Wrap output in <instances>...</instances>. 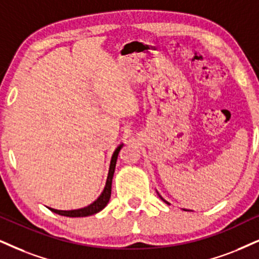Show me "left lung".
Listing matches in <instances>:
<instances>
[{
	"label": "left lung",
	"mask_w": 259,
	"mask_h": 259,
	"mask_svg": "<svg viewBox=\"0 0 259 259\" xmlns=\"http://www.w3.org/2000/svg\"><path fill=\"white\" fill-rule=\"evenodd\" d=\"M160 198H161V199H162V201H163V202H165V203H167V204H169V203H168L167 201H165V199H163V198L161 197V196H160ZM184 210H185V209H184Z\"/></svg>",
	"instance_id": "left-lung-1"
}]
</instances>
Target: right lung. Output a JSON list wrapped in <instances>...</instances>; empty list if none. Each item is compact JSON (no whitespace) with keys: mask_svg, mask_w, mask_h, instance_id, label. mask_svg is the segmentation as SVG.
<instances>
[{"mask_svg":"<svg viewBox=\"0 0 259 259\" xmlns=\"http://www.w3.org/2000/svg\"><path fill=\"white\" fill-rule=\"evenodd\" d=\"M123 147L122 145H119L117 147L116 150H114L112 158H111V163H110V169H109V176H107V181H106V185L104 188L101 195L98 197L96 201H94L92 204L87 205V207L81 208V209H75V210H57V209H52L49 208L51 211L56 212L58 215H63V217H69V218H83V217H90V215H94L97 212H99L100 210H103L104 208L106 207V204L110 201L111 197V185H112V178H113V173H114V168H116V162H117V158H118V153L120 148Z\"/></svg>","mask_w":259,"mask_h":259,"instance_id":"right-lung-1","label":"right lung"}]
</instances>
